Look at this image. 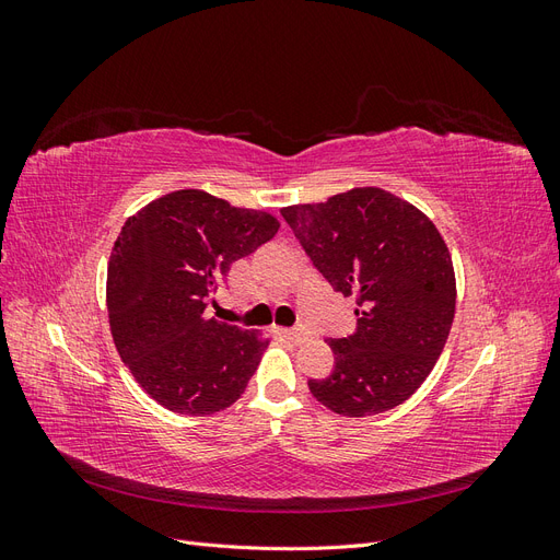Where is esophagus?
<instances>
[{"instance_id":"esophagus-1","label":"esophagus","mask_w":560,"mask_h":560,"mask_svg":"<svg viewBox=\"0 0 560 560\" xmlns=\"http://www.w3.org/2000/svg\"><path fill=\"white\" fill-rule=\"evenodd\" d=\"M276 331H278V336H282V338H290V341H294V343H301L303 338L308 336V331L303 329V327H294V329H284V327H278Z\"/></svg>"}]
</instances>
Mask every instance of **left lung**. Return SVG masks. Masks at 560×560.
<instances>
[{
    "label": "left lung",
    "mask_w": 560,
    "mask_h": 560,
    "mask_svg": "<svg viewBox=\"0 0 560 560\" xmlns=\"http://www.w3.org/2000/svg\"><path fill=\"white\" fill-rule=\"evenodd\" d=\"M315 268L354 296L358 331L331 338L336 369L308 381L338 416L395 409L430 376L455 317V270L432 219L381 186L280 210Z\"/></svg>",
    "instance_id": "obj_1"
}]
</instances>
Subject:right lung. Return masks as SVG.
Wrapping results in <instances>:
<instances>
[{
    "instance_id": "add662e5",
    "label": "right lung",
    "mask_w": 560,
    "mask_h": 560,
    "mask_svg": "<svg viewBox=\"0 0 560 560\" xmlns=\"http://www.w3.org/2000/svg\"><path fill=\"white\" fill-rule=\"evenodd\" d=\"M266 210L202 189L151 200L126 224L107 266L114 346L144 393L182 416H212L238 399L270 338L206 315L231 264L273 238Z\"/></svg>"
}]
</instances>
